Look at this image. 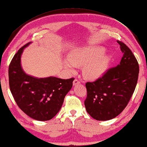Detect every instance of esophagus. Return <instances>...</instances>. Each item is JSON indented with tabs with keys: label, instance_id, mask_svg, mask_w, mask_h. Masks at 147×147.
<instances>
[{
	"label": "esophagus",
	"instance_id": "obj_1",
	"mask_svg": "<svg viewBox=\"0 0 147 147\" xmlns=\"http://www.w3.org/2000/svg\"><path fill=\"white\" fill-rule=\"evenodd\" d=\"M80 82L78 80V79H74V80L73 81V85L74 86L77 85V84H80Z\"/></svg>",
	"mask_w": 147,
	"mask_h": 147
}]
</instances>
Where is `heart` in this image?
Segmentation results:
<instances>
[{"instance_id":"b5f03b06","label":"heart","mask_w":147,"mask_h":147,"mask_svg":"<svg viewBox=\"0 0 147 147\" xmlns=\"http://www.w3.org/2000/svg\"><path fill=\"white\" fill-rule=\"evenodd\" d=\"M105 48L100 46L79 48L69 53L68 60L64 61V66L74 73L76 67H82L83 75L88 79H96L105 73L111 62V56L103 54Z\"/></svg>"}]
</instances>
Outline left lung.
<instances>
[{
	"label": "left lung",
	"mask_w": 147,
	"mask_h": 147,
	"mask_svg": "<svg viewBox=\"0 0 147 147\" xmlns=\"http://www.w3.org/2000/svg\"><path fill=\"white\" fill-rule=\"evenodd\" d=\"M118 43L123 53L120 64L95 82L86 84V111L97 120H109L120 115L131 99L138 80L136 57L125 44Z\"/></svg>",
	"instance_id": "left-lung-1"
}]
</instances>
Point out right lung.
I'll return each instance as SVG.
<instances>
[{
	"instance_id": "add662e5",
	"label": "right lung",
	"mask_w": 147,
	"mask_h": 147,
	"mask_svg": "<svg viewBox=\"0 0 147 147\" xmlns=\"http://www.w3.org/2000/svg\"><path fill=\"white\" fill-rule=\"evenodd\" d=\"M31 43L21 48L11 59L8 70L9 85L16 103L27 115L34 120L46 121L60 111L74 78H37L25 73L21 57L24 49Z\"/></svg>"
}]
</instances>
